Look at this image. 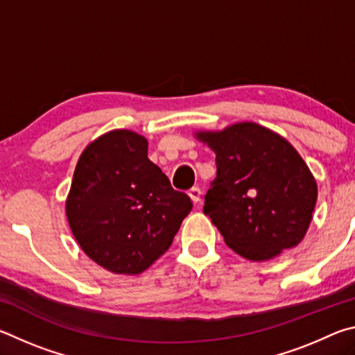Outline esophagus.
Listing matches in <instances>:
<instances>
[{
	"instance_id": "1",
	"label": "esophagus",
	"mask_w": 355,
	"mask_h": 355,
	"mask_svg": "<svg viewBox=\"0 0 355 355\" xmlns=\"http://www.w3.org/2000/svg\"><path fill=\"white\" fill-rule=\"evenodd\" d=\"M189 197L192 199V202L194 203H199L200 200H202V191H200V188H192V189H189Z\"/></svg>"
}]
</instances>
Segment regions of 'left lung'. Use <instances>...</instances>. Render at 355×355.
Returning <instances> with one entry per match:
<instances>
[{
	"label": "left lung",
	"instance_id": "left-lung-1",
	"mask_svg": "<svg viewBox=\"0 0 355 355\" xmlns=\"http://www.w3.org/2000/svg\"><path fill=\"white\" fill-rule=\"evenodd\" d=\"M216 153L203 213L228 248L264 261L302 241L318 199L313 175L290 142L254 122L199 131Z\"/></svg>",
	"mask_w": 355,
	"mask_h": 355
}]
</instances>
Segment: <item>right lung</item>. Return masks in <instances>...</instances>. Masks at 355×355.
Instances as JSON below:
<instances>
[{"label": "right lung", "instance_id": "right-lung-1", "mask_svg": "<svg viewBox=\"0 0 355 355\" xmlns=\"http://www.w3.org/2000/svg\"><path fill=\"white\" fill-rule=\"evenodd\" d=\"M147 152L146 137L131 130L97 137L78 159L65 202L84 254L114 274L146 271L171 248L192 209Z\"/></svg>", "mask_w": 355, "mask_h": 355}]
</instances>
